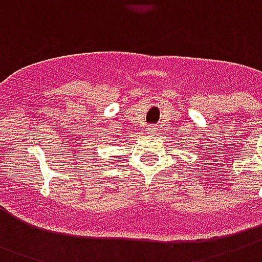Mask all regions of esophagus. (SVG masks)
<instances>
[{"label":"esophagus","mask_w":262,"mask_h":262,"mask_svg":"<svg viewBox=\"0 0 262 262\" xmlns=\"http://www.w3.org/2000/svg\"><path fill=\"white\" fill-rule=\"evenodd\" d=\"M147 134L149 135H157V128L154 125H150V127H147Z\"/></svg>","instance_id":"esophagus-1"}]
</instances>
